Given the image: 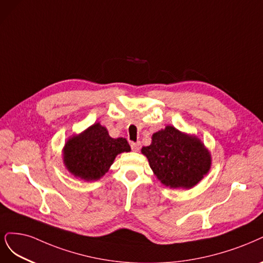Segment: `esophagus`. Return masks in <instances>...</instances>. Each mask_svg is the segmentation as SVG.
Wrapping results in <instances>:
<instances>
[{"mask_svg": "<svg viewBox=\"0 0 263 263\" xmlns=\"http://www.w3.org/2000/svg\"><path fill=\"white\" fill-rule=\"evenodd\" d=\"M130 147H132L133 151L137 152L140 149V143L139 142H130Z\"/></svg>", "mask_w": 263, "mask_h": 263, "instance_id": "esophagus-1", "label": "esophagus"}]
</instances>
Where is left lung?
Masks as SVG:
<instances>
[{
    "label": "left lung",
    "instance_id": "obj_1",
    "mask_svg": "<svg viewBox=\"0 0 263 263\" xmlns=\"http://www.w3.org/2000/svg\"><path fill=\"white\" fill-rule=\"evenodd\" d=\"M141 152L158 179L170 188H192L211 167V155L201 140L173 126L153 134L151 144Z\"/></svg>",
    "mask_w": 263,
    "mask_h": 263
}]
</instances>
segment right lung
I'll list each match as a JSON object with an SVG mask.
<instances>
[{
    "label": "right lung",
    "mask_w": 263,
    "mask_h": 263,
    "mask_svg": "<svg viewBox=\"0 0 263 263\" xmlns=\"http://www.w3.org/2000/svg\"><path fill=\"white\" fill-rule=\"evenodd\" d=\"M129 151L127 140L110 137L106 128L96 123L66 141L63 160L75 177L97 180L106 173L117 155Z\"/></svg>",
    "instance_id": "add662e5"
}]
</instances>
